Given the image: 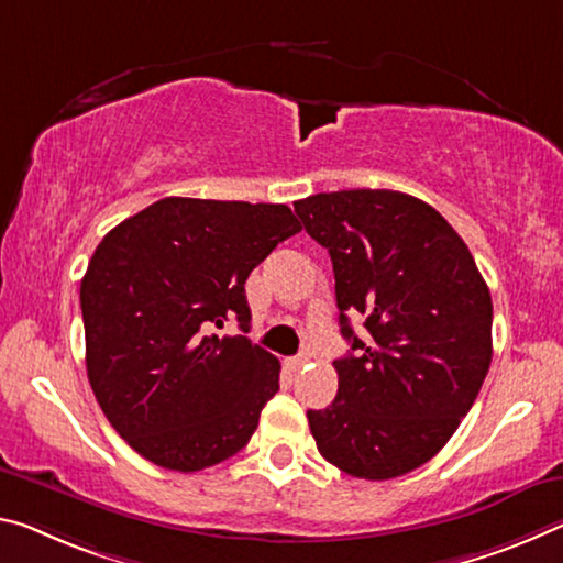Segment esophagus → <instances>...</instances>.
<instances>
[{
    "label": "esophagus",
    "instance_id": "34e87169",
    "mask_svg": "<svg viewBox=\"0 0 563 563\" xmlns=\"http://www.w3.org/2000/svg\"><path fill=\"white\" fill-rule=\"evenodd\" d=\"M306 363H308V353H300V355H296V358L288 361V368L290 371H300Z\"/></svg>",
    "mask_w": 563,
    "mask_h": 563
}]
</instances>
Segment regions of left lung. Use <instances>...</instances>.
I'll list each match as a JSON object with an SVG mask.
<instances>
[{
  "mask_svg": "<svg viewBox=\"0 0 563 563\" xmlns=\"http://www.w3.org/2000/svg\"><path fill=\"white\" fill-rule=\"evenodd\" d=\"M328 247L341 333L338 396L308 410L320 456L388 481L423 466L468 413L490 365L494 306L471 250L439 210L396 190L318 192L292 202ZM351 317H363L358 339Z\"/></svg>",
  "mask_w": 563,
  "mask_h": 563,
  "instance_id": "8db88e82",
  "label": "left lung"
}]
</instances>
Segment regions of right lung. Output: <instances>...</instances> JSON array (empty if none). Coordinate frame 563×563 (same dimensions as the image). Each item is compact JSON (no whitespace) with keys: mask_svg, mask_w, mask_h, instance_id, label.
I'll list each match as a JSON object with an SVG mask.
<instances>
[{"mask_svg":"<svg viewBox=\"0 0 563 563\" xmlns=\"http://www.w3.org/2000/svg\"><path fill=\"white\" fill-rule=\"evenodd\" d=\"M302 225L288 205L165 198L102 238L79 288L87 378L140 456L202 471L235 456L280 388V363L245 335V280Z\"/></svg>","mask_w":563,"mask_h":563,"instance_id":"obj_1","label":"right lung"}]
</instances>
